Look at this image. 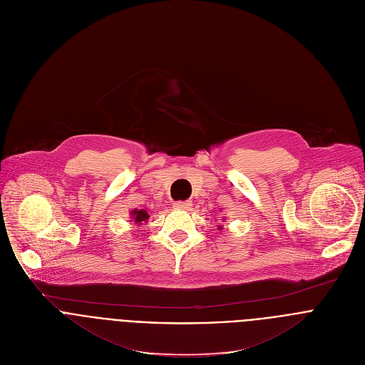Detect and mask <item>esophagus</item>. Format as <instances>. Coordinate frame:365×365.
<instances>
[{"mask_svg":"<svg viewBox=\"0 0 365 365\" xmlns=\"http://www.w3.org/2000/svg\"><path fill=\"white\" fill-rule=\"evenodd\" d=\"M173 207L176 210H189L192 207V202L190 201H178V202H175Z\"/></svg>","mask_w":365,"mask_h":365,"instance_id":"obj_1","label":"esophagus"}]
</instances>
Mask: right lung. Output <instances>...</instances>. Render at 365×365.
<instances>
[{
	"label": "right lung",
	"mask_w": 365,
	"mask_h": 365,
	"mask_svg": "<svg viewBox=\"0 0 365 365\" xmlns=\"http://www.w3.org/2000/svg\"><path fill=\"white\" fill-rule=\"evenodd\" d=\"M150 215L147 214V211H145V210H135L133 212H132V218H133V220L138 223V225H140V222H145V220H147V218H148Z\"/></svg>",
	"instance_id": "add662e5"
}]
</instances>
